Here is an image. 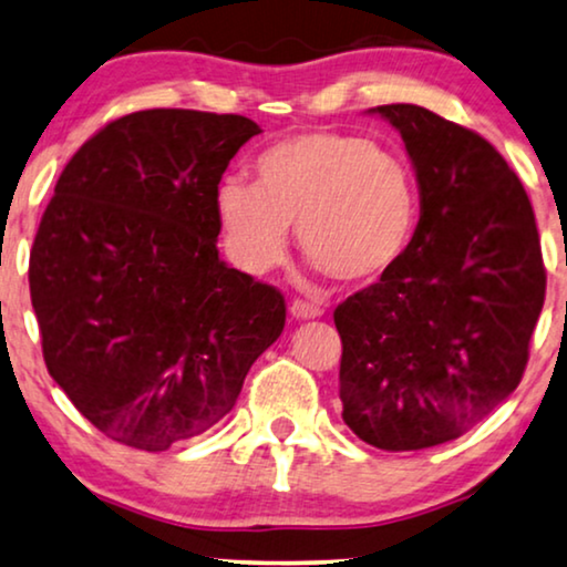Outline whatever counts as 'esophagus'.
<instances>
[{"label": "esophagus", "instance_id": "obj_1", "mask_svg": "<svg viewBox=\"0 0 567 567\" xmlns=\"http://www.w3.org/2000/svg\"><path fill=\"white\" fill-rule=\"evenodd\" d=\"M289 312L293 320H315V317L322 315V309L317 305H309V301H305V299H293Z\"/></svg>", "mask_w": 567, "mask_h": 567}]
</instances>
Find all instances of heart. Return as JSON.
<instances>
[{
	"instance_id": "1",
	"label": "heart",
	"mask_w": 567,
	"mask_h": 567,
	"mask_svg": "<svg viewBox=\"0 0 567 567\" xmlns=\"http://www.w3.org/2000/svg\"><path fill=\"white\" fill-rule=\"evenodd\" d=\"M231 262L260 276L284 260L289 227L299 247L338 281H369L398 260L415 200L398 157L332 131H301L255 159V185L216 188Z\"/></svg>"
}]
</instances>
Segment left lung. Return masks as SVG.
I'll return each instance as SVG.
<instances>
[{"label":"left lung","instance_id":"8db88e82","mask_svg":"<svg viewBox=\"0 0 567 567\" xmlns=\"http://www.w3.org/2000/svg\"><path fill=\"white\" fill-rule=\"evenodd\" d=\"M413 162L421 219L377 284L336 309L340 400L384 452L439 446L522 382L545 305L539 231L522 181L475 131L421 105H379Z\"/></svg>","mask_w":567,"mask_h":567}]
</instances>
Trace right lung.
<instances>
[{"label":"right lung","instance_id":"1","mask_svg":"<svg viewBox=\"0 0 567 567\" xmlns=\"http://www.w3.org/2000/svg\"><path fill=\"white\" fill-rule=\"evenodd\" d=\"M258 134L245 115L138 111L59 177L28 270L43 359L118 444L165 452L212 429L284 332L281 291L216 250V188Z\"/></svg>","mask_w":567,"mask_h":567}]
</instances>
